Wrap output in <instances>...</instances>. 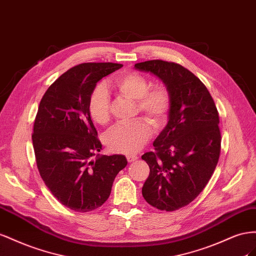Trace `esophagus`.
<instances>
[{"instance_id":"obj_1","label":"esophagus","mask_w":256,"mask_h":256,"mask_svg":"<svg viewBox=\"0 0 256 256\" xmlns=\"http://www.w3.org/2000/svg\"><path fill=\"white\" fill-rule=\"evenodd\" d=\"M126 158H128V162L132 163V162H135L136 160H138V156L134 154H130V156H126Z\"/></svg>"}]
</instances>
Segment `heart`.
Returning <instances> with one entry per match:
<instances>
[{"label": "heart", "mask_w": 256, "mask_h": 256, "mask_svg": "<svg viewBox=\"0 0 256 256\" xmlns=\"http://www.w3.org/2000/svg\"><path fill=\"white\" fill-rule=\"evenodd\" d=\"M116 89L123 98L137 100L138 112H142L156 128H163L168 121L172 96L163 86H150L147 77L135 72L120 75L114 82ZM88 112L98 124H106L110 119V100L104 86L92 90L88 100ZM151 136L149 122L140 118L132 123L116 124L107 132L105 144L116 153L130 154L140 151Z\"/></svg>", "instance_id": "obj_1"}]
</instances>
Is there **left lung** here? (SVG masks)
<instances>
[{"label": "left lung", "instance_id": "left-lung-1", "mask_svg": "<svg viewBox=\"0 0 256 256\" xmlns=\"http://www.w3.org/2000/svg\"><path fill=\"white\" fill-rule=\"evenodd\" d=\"M172 96L168 122L142 156L150 167L142 196L160 210L174 211L194 200L212 176L221 151L218 114L200 80L181 65L162 60L137 63Z\"/></svg>", "mask_w": 256, "mask_h": 256}]
</instances>
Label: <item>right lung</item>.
I'll return each instance as SVG.
<instances>
[{"label":"right lung","mask_w":256,"mask_h":256,"mask_svg":"<svg viewBox=\"0 0 256 256\" xmlns=\"http://www.w3.org/2000/svg\"><path fill=\"white\" fill-rule=\"evenodd\" d=\"M122 66L82 63L72 68L48 88L38 106L32 134L36 165L56 198L78 212L103 205L128 164L122 154H96L102 144L88 112L96 84Z\"/></svg>","instance_id":"1"}]
</instances>
